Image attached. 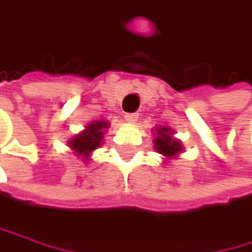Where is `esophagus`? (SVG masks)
I'll use <instances>...</instances> for the list:
<instances>
[{"label":"esophagus","mask_w":252,"mask_h":252,"mask_svg":"<svg viewBox=\"0 0 252 252\" xmlns=\"http://www.w3.org/2000/svg\"><path fill=\"white\" fill-rule=\"evenodd\" d=\"M137 120H138V114H137V112H129V114H126V121H128V123L134 124Z\"/></svg>","instance_id":"34e87169"}]
</instances>
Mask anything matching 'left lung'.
I'll return each instance as SVG.
<instances>
[{"instance_id":"obj_1","label":"left lung","mask_w":252,"mask_h":252,"mask_svg":"<svg viewBox=\"0 0 252 252\" xmlns=\"http://www.w3.org/2000/svg\"><path fill=\"white\" fill-rule=\"evenodd\" d=\"M154 147L157 150V153L173 157L176 154H179V151H182V146L177 140H173L170 129L166 126H160L157 128V138L154 140Z\"/></svg>"}]
</instances>
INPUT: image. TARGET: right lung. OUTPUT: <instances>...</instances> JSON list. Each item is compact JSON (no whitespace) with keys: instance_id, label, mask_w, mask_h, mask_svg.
<instances>
[{"instance_id":"1","label":"right lung","mask_w":252,"mask_h":252,"mask_svg":"<svg viewBox=\"0 0 252 252\" xmlns=\"http://www.w3.org/2000/svg\"><path fill=\"white\" fill-rule=\"evenodd\" d=\"M105 128H108V123L95 121L86 126L83 132H80L75 138H72L69 141V146L73 149V151H76V154L88 157L91 151H94L101 146Z\"/></svg>"}]
</instances>
